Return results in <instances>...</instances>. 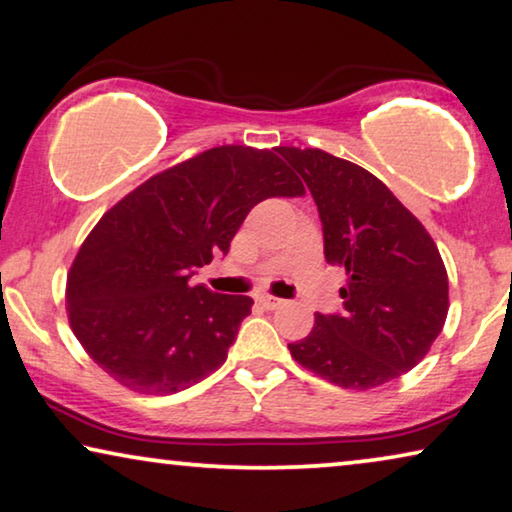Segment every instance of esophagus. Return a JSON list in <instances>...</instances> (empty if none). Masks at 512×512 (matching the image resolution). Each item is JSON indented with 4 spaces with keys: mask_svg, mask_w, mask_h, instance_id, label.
<instances>
[{
    "mask_svg": "<svg viewBox=\"0 0 512 512\" xmlns=\"http://www.w3.org/2000/svg\"><path fill=\"white\" fill-rule=\"evenodd\" d=\"M259 306H264L266 311H273V308L283 306V299H276V297H269V294H262V297H257Z\"/></svg>",
    "mask_w": 512,
    "mask_h": 512,
    "instance_id": "1",
    "label": "esophagus"
}]
</instances>
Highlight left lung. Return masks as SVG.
<instances>
[{"mask_svg": "<svg viewBox=\"0 0 512 512\" xmlns=\"http://www.w3.org/2000/svg\"><path fill=\"white\" fill-rule=\"evenodd\" d=\"M276 153L318 206L325 259L348 273L341 313H315L292 357L345 390H371L420 364L448 315V273L422 222L383 181L318 148Z\"/></svg>", "mask_w": 512, "mask_h": 512, "instance_id": "1", "label": "left lung"}]
</instances>
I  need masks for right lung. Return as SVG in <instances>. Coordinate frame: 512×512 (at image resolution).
<instances>
[{
	"label": "right lung",
	"instance_id": "1",
	"mask_svg": "<svg viewBox=\"0 0 512 512\" xmlns=\"http://www.w3.org/2000/svg\"><path fill=\"white\" fill-rule=\"evenodd\" d=\"M273 150L220 146L157 174L118 201L67 278L71 329L95 364L141 394H174L227 359L253 299L190 287L227 255L259 201L304 197Z\"/></svg>",
	"mask_w": 512,
	"mask_h": 512
}]
</instances>
